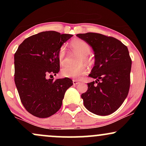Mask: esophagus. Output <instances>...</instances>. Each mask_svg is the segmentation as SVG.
I'll use <instances>...</instances> for the list:
<instances>
[{
	"label": "esophagus",
	"mask_w": 146,
	"mask_h": 146,
	"mask_svg": "<svg viewBox=\"0 0 146 146\" xmlns=\"http://www.w3.org/2000/svg\"><path fill=\"white\" fill-rule=\"evenodd\" d=\"M80 83V82L78 81V80H73V85H77L78 84H79Z\"/></svg>",
	"instance_id": "esophagus-1"
}]
</instances>
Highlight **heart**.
<instances>
[{
	"label": "heart",
	"instance_id": "b5f03b06",
	"mask_svg": "<svg viewBox=\"0 0 146 146\" xmlns=\"http://www.w3.org/2000/svg\"><path fill=\"white\" fill-rule=\"evenodd\" d=\"M71 45L72 48L78 53L82 55V58L80 59V63L84 62L89 63L90 60L88 58V55L90 52V45L86 41L81 39H75L71 41ZM65 56L64 46H61L58 51V60L60 64H62L64 58ZM86 68L84 65L81 64L78 66H70L66 65L62 68L61 74L64 78H69L73 79H78L86 74Z\"/></svg>",
	"mask_w": 146,
	"mask_h": 146
}]
</instances>
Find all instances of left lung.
I'll return each instance as SVG.
<instances>
[{
    "label": "left lung",
    "instance_id": "1",
    "mask_svg": "<svg viewBox=\"0 0 146 146\" xmlns=\"http://www.w3.org/2000/svg\"><path fill=\"white\" fill-rule=\"evenodd\" d=\"M93 48L95 65L81 95L87 110L98 115H108L121 106L128 94L132 60L127 46L113 37L97 33L77 34Z\"/></svg>",
    "mask_w": 146,
    "mask_h": 146
}]
</instances>
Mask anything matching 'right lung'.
Instances as JSON below:
<instances>
[{"label": "right lung", "instance_id": "add662e5", "mask_svg": "<svg viewBox=\"0 0 146 146\" xmlns=\"http://www.w3.org/2000/svg\"><path fill=\"white\" fill-rule=\"evenodd\" d=\"M72 36L43 31L26 38L15 53V84L22 104L33 116L46 118L57 113L73 85L68 78H47L59 72L58 51Z\"/></svg>", "mask_w": 146, "mask_h": 146}]
</instances>
